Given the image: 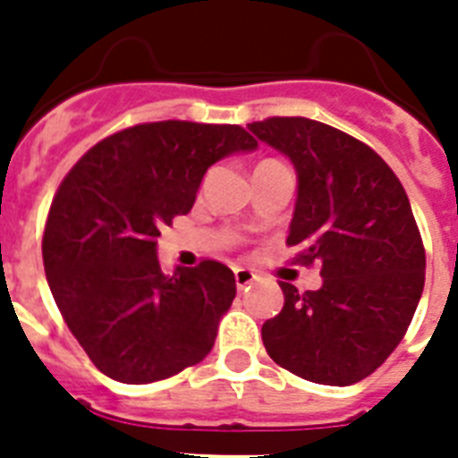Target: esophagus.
Wrapping results in <instances>:
<instances>
[{
  "label": "esophagus",
  "mask_w": 458,
  "mask_h": 458,
  "mask_svg": "<svg viewBox=\"0 0 458 458\" xmlns=\"http://www.w3.org/2000/svg\"><path fill=\"white\" fill-rule=\"evenodd\" d=\"M257 280H259V276L254 271H251V268H242V266H240V268H235V285H237V290H244V287L254 285Z\"/></svg>",
  "instance_id": "esophagus-1"
}]
</instances>
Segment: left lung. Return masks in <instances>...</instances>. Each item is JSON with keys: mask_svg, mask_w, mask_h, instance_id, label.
<instances>
[{"mask_svg": "<svg viewBox=\"0 0 458 458\" xmlns=\"http://www.w3.org/2000/svg\"><path fill=\"white\" fill-rule=\"evenodd\" d=\"M247 128L294 164L287 247L323 276L309 293L280 283L285 306L261 327L266 352L311 383H359L397 349L426 283L409 197L383 158L333 125L273 116Z\"/></svg>", "mask_w": 458, "mask_h": 458, "instance_id": "left-lung-1", "label": "left lung"}]
</instances>
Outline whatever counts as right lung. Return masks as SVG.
Segmentation results:
<instances>
[{
    "label": "right lung",
    "instance_id": "obj_1",
    "mask_svg": "<svg viewBox=\"0 0 458 458\" xmlns=\"http://www.w3.org/2000/svg\"><path fill=\"white\" fill-rule=\"evenodd\" d=\"M240 125L158 121L97 142L61 180L42 235L49 290L89 361L145 385L199 363L235 300L228 266L161 271L157 240L218 158L250 152Z\"/></svg>",
    "mask_w": 458,
    "mask_h": 458
}]
</instances>
